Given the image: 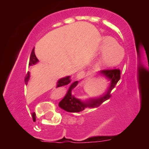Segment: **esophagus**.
<instances>
[{
    "instance_id": "34e87169",
    "label": "esophagus",
    "mask_w": 149,
    "mask_h": 149,
    "mask_svg": "<svg viewBox=\"0 0 149 149\" xmlns=\"http://www.w3.org/2000/svg\"><path fill=\"white\" fill-rule=\"evenodd\" d=\"M85 76V71H80V72L77 74V78H78V79H81V78H84Z\"/></svg>"
}]
</instances>
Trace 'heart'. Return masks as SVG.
Returning <instances> with one entry per match:
<instances>
[{"mask_svg": "<svg viewBox=\"0 0 149 149\" xmlns=\"http://www.w3.org/2000/svg\"><path fill=\"white\" fill-rule=\"evenodd\" d=\"M101 50L104 52L100 61L104 67H110L118 64L124 57V50L111 37H106L102 40Z\"/></svg>", "mask_w": 149, "mask_h": 149, "instance_id": "b5f03b06", "label": "heart"}]
</instances>
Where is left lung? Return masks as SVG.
Instances as JSON below:
<instances>
[{
    "label": "left lung",
    "instance_id": "left-lung-1",
    "mask_svg": "<svg viewBox=\"0 0 149 149\" xmlns=\"http://www.w3.org/2000/svg\"><path fill=\"white\" fill-rule=\"evenodd\" d=\"M100 72L102 75H104L109 80H111L110 87H109L107 93L104 96L101 97L100 98L92 99V100L86 101V102H81L78 99L75 98L71 95L72 90L78 83V82L76 81L74 82L70 86L69 91H68L66 96L59 102V107L68 112H80L84 110L85 108H95L100 107L101 104H103L105 101L108 100L110 97H111V92L113 89L115 88L116 84L120 78V70L119 69H104L101 71Z\"/></svg>",
    "mask_w": 149,
    "mask_h": 149
}]
</instances>
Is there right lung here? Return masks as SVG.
Instances as JSON below:
<instances>
[{
	"label": "right lung",
	"instance_id": "1",
	"mask_svg": "<svg viewBox=\"0 0 149 149\" xmlns=\"http://www.w3.org/2000/svg\"><path fill=\"white\" fill-rule=\"evenodd\" d=\"M38 60L37 57H36L35 53H34V48H33V49H32L30 59H29V65L31 66V65H33V64H36V63L38 62ZM29 79V72H27V73L26 74V76H25V78H24V81H25L26 84H27V83H28ZM70 82H71V80H70L69 76L65 77V78H61V79L57 82V88H59V87L64 86V85H68L69 83H70ZM33 116H35V113H33Z\"/></svg>",
	"mask_w": 149,
	"mask_h": 149
}]
</instances>
